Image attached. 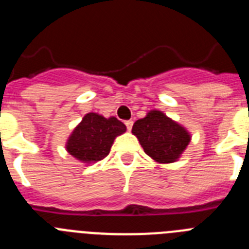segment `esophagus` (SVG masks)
<instances>
[{"mask_svg": "<svg viewBox=\"0 0 249 249\" xmlns=\"http://www.w3.org/2000/svg\"><path fill=\"white\" fill-rule=\"evenodd\" d=\"M124 124H126L127 129H128V131H131V129H132V126H133V121H131V120L126 121V122H124Z\"/></svg>", "mask_w": 249, "mask_h": 249, "instance_id": "1", "label": "esophagus"}]
</instances>
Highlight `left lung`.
<instances>
[{
    "instance_id": "obj_1",
    "label": "left lung",
    "mask_w": 249,
    "mask_h": 249,
    "mask_svg": "<svg viewBox=\"0 0 249 249\" xmlns=\"http://www.w3.org/2000/svg\"><path fill=\"white\" fill-rule=\"evenodd\" d=\"M132 133L146 155L157 163L176 162L191 142L190 132L158 109H152L146 117L136 121Z\"/></svg>"
}]
</instances>
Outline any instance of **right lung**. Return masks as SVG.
<instances>
[{
	"mask_svg": "<svg viewBox=\"0 0 249 249\" xmlns=\"http://www.w3.org/2000/svg\"><path fill=\"white\" fill-rule=\"evenodd\" d=\"M126 129V126L116 117L105 118L89 112L70 135L66 149L83 163H94L108 155L114 138L124 133Z\"/></svg>",
	"mask_w": 249,
	"mask_h": 249,
	"instance_id": "1",
	"label": "right lung"
}]
</instances>
